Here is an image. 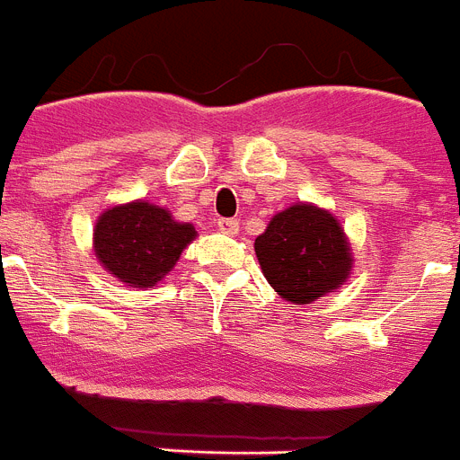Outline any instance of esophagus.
Wrapping results in <instances>:
<instances>
[{
  "label": "esophagus",
  "instance_id": "1",
  "mask_svg": "<svg viewBox=\"0 0 460 460\" xmlns=\"http://www.w3.org/2000/svg\"><path fill=\"white\" fill-rule=\"evenodd\" d=\"M216 226H218V230H221V233H226V234H237L239 233L237 218H218V223H216Z\"/></svg>",
  "mask_w": 460,
  "mask_h": 460
}]
</instances>
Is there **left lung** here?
Segmentation results:
<instances>
[{
    "mask_svg": "<svg viewBox=\"0 0 460 460\" xmlns=\"http://www.w3.org/2000/svg\"><path fill=\"white\" fill-rule=\"evenodd\" d=\"M253 246L270 286L293 305L335 293L353 268L340 221L314 204L297 202L279 211Z\"/></svg>",
    "mask_w": 460,
    "mask_h": 460,
    "instance_id": "left-lung-1",
    "label": "left lung"
}]
</instances>
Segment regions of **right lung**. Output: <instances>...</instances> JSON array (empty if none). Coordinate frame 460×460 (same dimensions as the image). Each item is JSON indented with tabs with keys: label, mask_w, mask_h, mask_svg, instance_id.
<instances>
[{
	"label": "right lung",
	"mask_w": 460,
	"mask_h": 460,
	"mask_svg": "<svg viewBox=\"0 0 460 460\" xmlns=\"http://www.w3.org/2000/svg\"><path fill=\"white\" fill-rule=\"evenodd\" d=\"M190 223H179L146 199L118 204L97 218L93 249L102 268L132 288L163 281L195 239Z\"/></svg>",
	"instance_id": "obj_1"
}]
</instances>
